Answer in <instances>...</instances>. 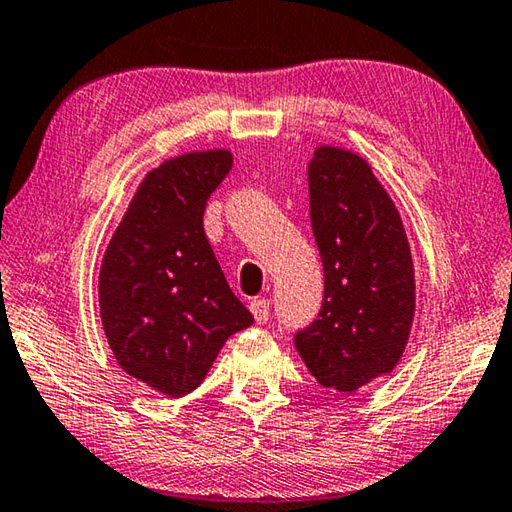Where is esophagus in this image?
Listing matches in <instances>:
<instances>
[{"label": "esophagus", "mask_w": 512, "mask_h": 512, "mask_svg": "<svg viewBox=\"0 0 512 512\" xmlns=\"http://www.w3.org/2000/svg\"><path fill=\"white\" fill-rule=\"evenodd\" d=\"M249 310L258 324H265V321L270 319V301L267 299H254L249 303Z\"/></svg>", "instance_id": "esophagus-1"}]
</instances>
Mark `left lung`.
Wrapping results in <instances>:
<instances>
[{
	"instance_id": "8db88e82",
	"label": "left lung",
	"mask_w": 512,
	"mask_h": 512,
	"mask_svg": "<svg viewBox=\"0 0 512 512\" xmlns=\"http://www.w3.org/2000/svg\"><path fill=\"white\" fill-rule=\"evenodd\" d=\"M308 188L324 303L294 346L319 384L353 393L389 375L407 348L416 312L411 247L398 206L357 152L321 143Z\"/></svg>"
}]
</instances>
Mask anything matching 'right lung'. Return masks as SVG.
Listing matches in <instances>:
<instances>
[{"mask_svg":"<svg viewBox=\"0 0 512 512\" xmlns=\"http://www.w3.org/2000/svg\"><path fill=\"white\" fill-rule=\"evenodd\" d=\"M231 164V150L213 148L148 170L103 254L98 308L114 360L168 398L200 387L224 342L254 324L202 222Z\"/></svg>","mask_w":512,"mask_h":512,"instance_id":"1","label":"right lung"}]
</instances>
